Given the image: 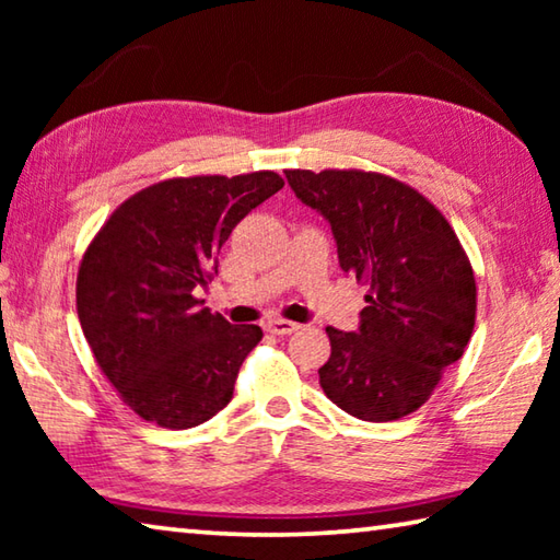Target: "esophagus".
Masks as SVG:
<instances>
[{
	"instance_id": "34e87169",
	"label": "esophagus",
	"mask_w": 560,
	"mask_h": 560,
	"mask_svg": "<svg viewBox=\"0 0 560 560\" xmlns=\"http://www.w3.org/2000/svg\"><path fill=\"white\" fill-rule=\"evenodd\" d=\"M264 328H267L273 336H289V334H293V330H299V324H293V320H283V318H271L264 324Z\"/></svg>"
}]
</instances>
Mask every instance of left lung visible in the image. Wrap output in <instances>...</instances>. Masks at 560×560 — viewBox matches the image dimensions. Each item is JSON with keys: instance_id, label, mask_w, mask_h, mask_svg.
<instances>
[{"instance_id": "obj_1", "label": "left lung", "mask_w": 560, "mask_h": 560, "mask_svg": "<svg viewBox=\"0 0 560 560\" xmlns=\"http://www.w3.org/2000/svg\"><path fill=\"white\" fill-rule=\"evenodd\" d=\"M303 205L334 230L340 269L365 283L353 334L326 328L320 387L340 410L390 422L430 400L477 318V281L444 214L415 187L365 170H287Z\"/></svg>"}]
</instances>
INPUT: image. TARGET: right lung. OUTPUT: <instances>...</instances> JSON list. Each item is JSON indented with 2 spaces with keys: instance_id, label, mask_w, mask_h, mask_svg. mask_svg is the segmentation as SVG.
Returning <instances> with one entry per match:
<instances>
[{
  "instance_id": "right-lung-1",
  "label": "right lung",
  "mask_w": 560,
  "mask_h": 560,
  "mask_svg": "<svg viewBox=\"0 0 560 560\" xmlns=\"http://www.w3.org/2000/svg\"><path fill=\"white\" fill-rule=\"evenodd\" d=\"M281 187L271 170L163 179L93 236L75 279L79 320L103 375L143 420L187 430L232 400L264 334L212 314L195 289L212 281L234 226Z\"/></svg>"
}]
</instances>
